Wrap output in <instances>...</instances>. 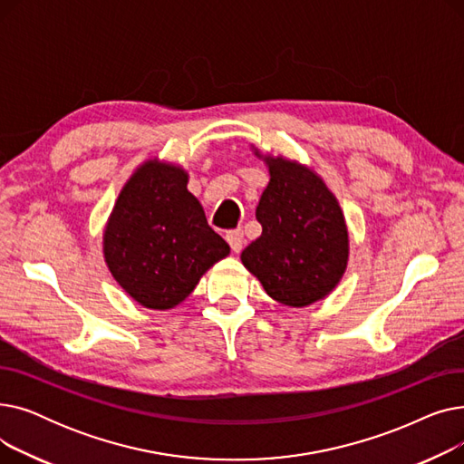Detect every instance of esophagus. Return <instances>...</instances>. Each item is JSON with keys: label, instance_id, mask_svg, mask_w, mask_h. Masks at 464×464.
Masks as SVG:
<instances>
[{"label": "esophagus", "instance_id": "1", "mask_svg": "<svg viewBox=\"0 0 464 464\" xmlns=\"http://www.w3.org/2000/svg\"><path fill=\"white\" fill-rule=\"evenodd\" d=\"M226 240L229 242V246L233 252H240L242 248H245V233H242V229H233V231H227L226 233Z\"/></svg>", "mask_w": 464, "mask_h": 464}]
</instances>
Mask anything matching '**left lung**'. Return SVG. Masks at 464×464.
I'll use <instances>...</instances> for the list:
<instances>
[{
	"instance_id": "obj_1",
	"label": "left lung",
	"mask_w": 464,
	"mask_h": 464,
	"mask_svg": "<svg viewBox=\"0 0 464 464\" xmlns=\"http://www.w3.org/2000/svg\"><path fill=\"white\" fill-rule=\"evenodd\" d=\"M257 158L269 167L256 218L261 237L240 254L242 265L275 301L303 308L327 297L348 266L346 219L314 169L282 156Z\"/></svg>"
}]
</instances>
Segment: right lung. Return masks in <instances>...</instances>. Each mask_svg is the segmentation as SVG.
I'll list each match as a JSON object with an SVG mask.
<instances>
[{
  "label": "right lung",
  "instance_id": "add662e5",
  "mask_svg": "<svg viewBox=\"0 0 464 464\" xmlns=\"http://www.w3.org/2000/svg\"><path fill=\"white\" fill-rule=\"evenodd\" d=\"M111 275L144 308L180 304L229 245L207 224L188 191V173L149 160L121 188L103 233Z\"/></svg>",
  "mask_w": 464,
  "mask_h": 464
}]
</instances>
